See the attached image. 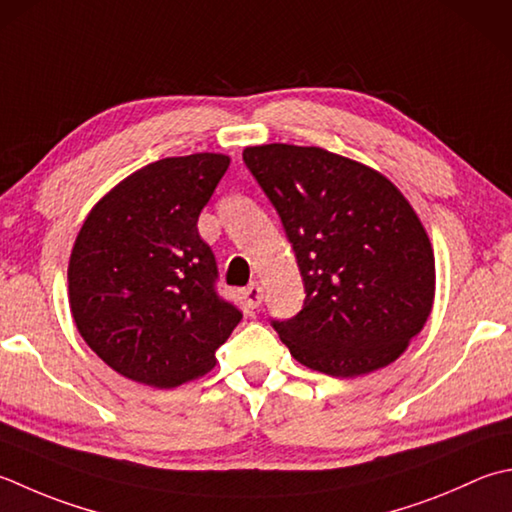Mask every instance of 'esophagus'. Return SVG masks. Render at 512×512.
<instances>
[{
	"instance_id": "esophagus-1",
	"label": "esophagus",
	"mask_w": 512,
	"mask_h": 512,
	"mask_svg": "<svg viewBox=\"0 0 512 512\" xmlns=\"http://www.w3.org/2000/svg\"><path fill=\"white\" fill-rule=\"evenodd\" d=\"M244 299H246L248 308H257L259 304H262V299H264V290H262V286H259V284L248 286V288L244 290Z\"/></svg>"
}]
</instances>
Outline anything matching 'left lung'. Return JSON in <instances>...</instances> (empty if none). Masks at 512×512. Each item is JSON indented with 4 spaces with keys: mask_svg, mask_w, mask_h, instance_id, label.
<instances>
[{
    "mask_svg": "<svg viewBox=\"0 0 512 512\" xmlns=\"http://www.w3.org/2000/svg\"><path fill=\"white\" fill-rule=\"evenodd\" d=\"M244 162L304 279V308L273 322L290 355L330 377L393 364L435 299L433 246L408 199L375 168L319 146H248Z\"/></svg>",
    "mask_w": 512,
    "mask_h": 512,
    "instance_id": "left-lung-1",
    "label": "left lung"
}]
</instances>
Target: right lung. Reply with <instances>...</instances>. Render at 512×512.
I'll return each mask as SVG.
<instances>
[{
  "label": "right lung",
  "mask_w": 512,
  "mask_h": 512,
  "mask_svg": "<svg viewBox=\"0 0 512 512\" xmlns=\"http://www.w3.org/2000/svg\"><path fill=\"white\" fill-rule=\"evenodd\" d=\"M230 157L195 153L135 170L99 199L68 262L79 335L119 375L175 388L206 375L242 313L215 293L197 219Z\"/></svg>",
  "instance_id": "right-lung-1"
}]
</instances>
